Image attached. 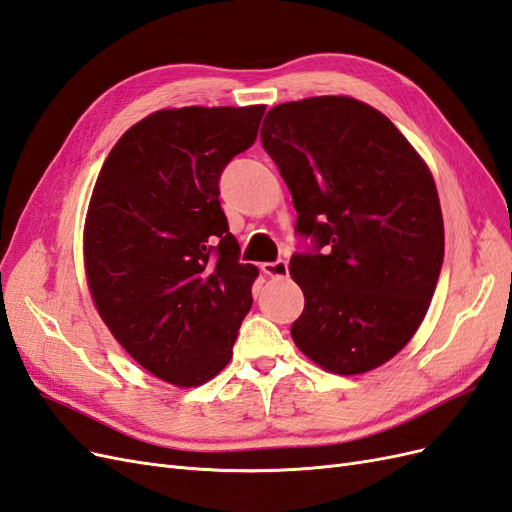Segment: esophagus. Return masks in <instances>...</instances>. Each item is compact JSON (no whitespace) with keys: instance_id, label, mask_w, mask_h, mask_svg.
I'll return each mask as SVG.
<instances>
[{"instance_id":"1","label":"esophagus","mask_w":512,"mask_h":512,"mask_svg":"<svg viewBox=\"0 0 512 512\" xmlns=\"http://www.w3.org/2000/svg\"><path fill=\"white\" fill-rule=\"evenodd\" d=\"M262 273L269 277H286L288 275V262L286 260H275V262H265L260 267Z\"/></svg>"}]
</instances>
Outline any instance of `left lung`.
Wrapping results in <instances>:
<instances>
[{"label":"left lung","mask_w":512,"mask_h":512,"mask_svg":"<svg viewBox=\"0 0 512 512\" xmlns=\"http://www.w3.org/2000/svg\"><path fill=\"white\" fill-rule=\"evenodd\" d=\"M312 250L290 258L303 290L297 348L333 374L376 369L427 314L444 222L427 164L393 121L348 96L277 104L260 130Z\"/></svg>","instance_id":"8db88e82"}]
</instances>
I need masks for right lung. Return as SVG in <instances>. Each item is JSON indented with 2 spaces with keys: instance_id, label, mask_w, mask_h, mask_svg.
<instances>
[{
  "instance_id": "right-lung-1",
  "label": "right lung",
  "mask_w": 512,
  "mask_h": 512,
  "mask_svg": "<svg viewBox=\"0 0 512 512\" xmlns=\"http://www.w3.org/2000/svg\"><path fill=\"white\" fill-rule=\"evenodd\" d=\"M265 106L164 108L108 153L83 250L108 331L149 374L200 386L228 365L252 307L254 265L220 207L226 164L256 141Z\"/></svg>"
}]
</instances>
